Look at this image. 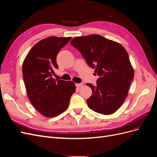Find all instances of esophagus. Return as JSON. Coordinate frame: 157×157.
Here are the masks:
<instances>
[{"mask_svg": "<svg viewBox=\"0 0 157 157\" xmlns=\"http://www.w3.org/2000/svg\"><path fill=\"white\" fill-rule=\"evenodd\" d=\"M76 86H77V88H80L82 87L83 86V84L82 83H79V84H76Z\"/></svg>", "mask_w": 157, "mask_h": 157, "instance_id": "obj_1", "label": "esophagus"}]
</instances>
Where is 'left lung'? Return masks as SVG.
<instances>
[{"instance_id": "1", "label": "left lung", "mask_w": 157, "mask_h": 157, "mask_svg": "<svg viewBox=\"0 0 157 157\" xmlns=\"http://www.w3.org/2000/svg\"><path fill=\"white\" fill-rule=\"evenodd\" d=\"M71 44L77 48L99 78L86 101L88 107L102 115L115 113L124 103L134 76L128 52L121 44L99 35L76 36Z\"/></svg>"}]
</instances>
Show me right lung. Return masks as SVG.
Masks as SVG:
<instances>
[{"instance_id":"obj_1","label":"right lung","mask_w":157,"mask_h":157,"mask_svg":"<svg viewBox=\"0 0 157 157\" xmlns=\"http://www.w3.org/2000/svg\"><path fill=\"white\" fill-rule=\"evenodd\" d=\"M71 37L50 36L33 47L23 62L22 73L31 103L41 115L52 118L67 110L75 92L72 81L52 78L58 69L56 57Z\"/></svg>"}]
</instances>
